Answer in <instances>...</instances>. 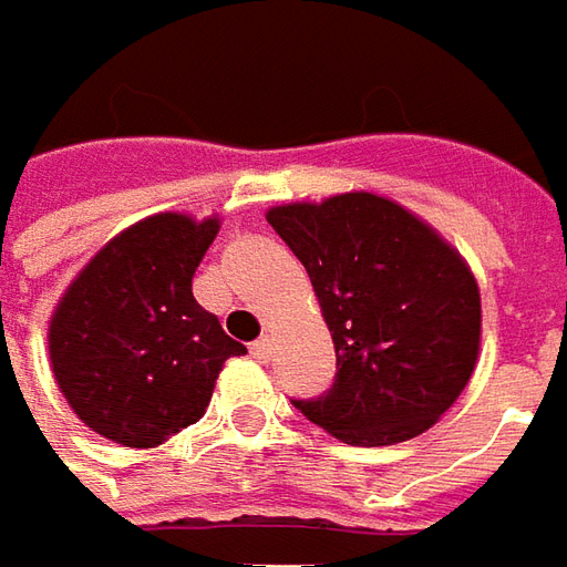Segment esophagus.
Returning a JSON list of instances; mask_svg holds the SVG:
<instances>
[{"label": "esophagus", "mask_w": 567, "mask_h": 567, "mask_svg": "<svg viewBox=\"0 0 567 567\" xmlns=\"http://www.w3.org/2000/svg\"><path fill=\"white\" fill-rule=\"evenodd\" d=\"M269 350H272L269 338H257V341L251 344V357H254V360H260V363H267Z\"/></svg>", "instance_id": "esophagus-1"}]
</instances>
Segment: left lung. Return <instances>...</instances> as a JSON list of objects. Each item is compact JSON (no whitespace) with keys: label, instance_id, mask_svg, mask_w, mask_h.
<instances>
[{"label":"left lung","instance_id":"obj_1","mask_svg":"<svg viewBox=\"0 0 567 567\" xmlns=\"http://www.w3.org/2000/svg\"><path fill=\"white\" fill-rule=\"evenodd\" d=\"M298 257L334 344L329 391L291 400L353 446L431 429L472 379L481 295L465 260L400 204L348 192L267 214Z\"/></svg>","mask_w":567,"mask_h":567}]
</instances>
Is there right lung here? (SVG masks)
<instances>
[{
    "instance_id": "obj_1",
    "label": "right lung",
    "mask_w": 567,
    "mask_h": 567,
    "mask_svg": "<svg viewBox=\"0 0 567 567\" xmlns=\"http://www.w3.org/2000/svg\"><path fill=\"white\" fill-rule=\"evenodd\" d=\"M219 219L157 214L90 260L58 303L49 353L61 394L95 434L157 446L195 425L229 357L248 353L192 295Z\"/></svg>"
}]
</instances>
